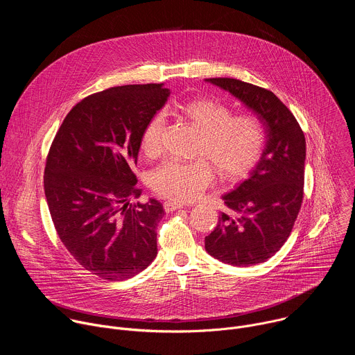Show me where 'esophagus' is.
<instances>
[{"mask_svg": "<svg viewBox=\"0 0 355 355\" xmlns=\"http://www.w3.org/2000/svg\"><path fill=\"white\" fill-rule=\"evenodd\" d=\"M184 207H185V205L181 204V202H175V200H166V202H164V209H166V212H174V211H177V209L184 208Z\"/></svg>", "mask_w": 355, "mask_h": 355, "instance_id": "obj_1", "label": "esophagus"}]
</instances>
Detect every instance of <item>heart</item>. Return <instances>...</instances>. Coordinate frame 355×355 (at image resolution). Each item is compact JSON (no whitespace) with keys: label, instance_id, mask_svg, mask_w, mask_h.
<instances>
[{"label":"heart","instance_id":"obj_1","mask_svg":"<svg viewBox=\"0 0 355 355\" xmlns=\"http://www.w3.org/2000/svg\"><path fill=\"white\" fill-rule=\"evenodd\" d=\"M171 111L199 132L193 153L202 157L192 162L168 160L151 171L148 185L157 195L178 202L191 200L212 182L213 162L223 178L237 180L260 162L267 133L254 115H232L226 104L212 98L188 99ZM163 128L162 114L151 116L143 128L140 148L146 156L160 153Z\"/></svg>","mask_w":355,"mask_h":355}]
</instances>
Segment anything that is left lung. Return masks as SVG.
<instances>
[{"label":"left lung","mask_w":355,"mask_h":355,"mask_svg":"<svg viewBox=\"0 0 355 355\" xmlns=\"http://www.w3.org/2000/svg\"><path fill=\"white\" fill-rule=\"evenodd\" d=\"M254 111L267 144L248 178L222 198L234 216L222 214L205 237V250L225 264L250 267L284 245L297 218L305 181L306 141L292 112L271 91L236 78H207Z\"/></svg>","instance_id":"obj_1"}]
</instances>
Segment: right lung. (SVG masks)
Here are the masks:
<instances>
[{
	"label": "right lung",
	"mask_w": 355,
	"mask_h": 355,
	"mask_svg": "<svg viewBox=\"0 0 355 355\" xmlns=\"http://www.w3.org/2000/svg\"><path fill=\"white\" fill-rule=\"evenodd\" d=\"M170 96L164 84L122 85L73 107L50 146L44 195L56 232L87 271L122 281L157 256L163 205L141 191L132 168L148 119Z\"/></svg>",
	"instance_id": "1"
}]
</instances>
